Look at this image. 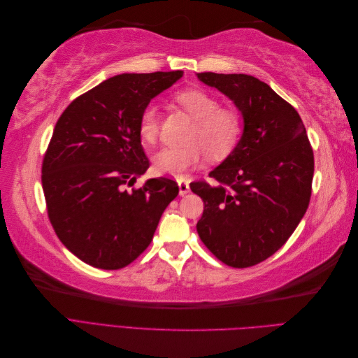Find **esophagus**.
<instances>
[{
	"mask_svg": "<svg viewBox=\"0 0 358 358\" xmlns=\"http://www.w3.org/2000/svg\"><path fill=\"white\" fill-rule=\"evenodd\" d=\"M179 185V196H187V194L189 192V183L187 180H179L178 182Z\"/></svg>",
	"mask_w": 358,
	"mask_h": 358,
	"instance_id": "obj_1",
	"label": "esophagus"
}]
</instances>
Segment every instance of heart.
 Masks as SVG:
<instances>
[{
    "mask_svg": "<svg viewBox=\"0 0 358 358\" xmlns=\"http://www.w3.org/2000/svg\"><path fill=\"white\" fill-rule=\"evenodd\" d=\"M175 101L196 124L191 128L185 146H169L154 157V167L161 175L180 178L199 167L204 155L210 161L229 157L239 143L243 131L242 115L231 107H221V101L204 90L188 88L176 94ZM138 133L146 143H155L159 136V115L157 106L148 104L140 115Z\"/></svg>",
    "mask_w": 358,
    "mask_h": 358,
    "instance_id": "obj_1",
    "label": "heart"
}]
</instances>
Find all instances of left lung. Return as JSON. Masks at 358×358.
Returning <instances> with one entry per match:
<instances>
[{"mask_svg":"<svg viewBox=\"0 0 358 358\" xmlns=\"http://www.w3.org/2000/svg\"><path fill=\"white\" fill-rule=\"evenodd\" d=\"M234 103L243 117L239 143L209 176L192 182L204 210L197 233L231 267L264 262L296 230L310 200L313 152L297 110L249 74L197 73Z\"/></svg>","mask_w":358,"mask_h":358,"instance_id":"left-lung-1","label":"left lung"}]
</instances>
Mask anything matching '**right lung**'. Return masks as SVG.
Segmentation results:
<instances>
[{"instance_id":"right-lung-1","label":"right lung","mask_w":358,"mask_h":358,"mask_svg":"<svg viewBox=\"0 0 358 358\" xmlns=\"http://www.w3.org/2000/svg\"><path fill=\"white\" fill-rule=\"evenodd\" d=\"M183 71L124 73L78 96L59 116L41 167L48 215L59 241L83 263L117 270L152 241L178 183L148 179L138 133L142 110Z\"/></svg>"}]
</instances>
